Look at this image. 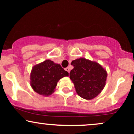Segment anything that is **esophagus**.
I'll use <instances>...</instances> for the list:
<instances>
[{
	"instance_id": "esophagus-1",
	"label": "esophagus",
	"mask_w": 134,
	"mask_h": 134,
	"mask_svg": "<svg viewBox=\"0 0 134 134\" xmlns=\"http://www.w3.org/2000/svg\"><path fill=\"white\" fill-rule=\"evenodd\" d=\"M65 70H66V71L68 72L69 73V72H70V68H69V67H67V68H65Z\"/></svg>"
}]
</instances>
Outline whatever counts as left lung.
<instances>
[{"instance_id":"left-lung-1","label":"left lung","mask_w":134,"mask_h":134,"mask_svg":"<svg viewBox=\"0 0 134 134\" xmlns=\"http://www.w3.org/2000/svg\"><path fill=\"white\" fill-rule=\"evenodd\" d=\"M74 69L70 72V79L80 97L93 99L101 93L105 86L107 72L100 64L84 58L72 60Z\"/></svg>"}]
</instances>
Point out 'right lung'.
I'll list each match as a JSON object with an SVG mask.
<instances>
[{
  "label": "right lung",
  "mask_w": 134,
  "mask_h": 134,
  "mask_svg": "<svg viewBox=\"0 0 134 134\" xmlns=\"http://www.w3.org/2000/svg\"><path fill=\"white\" fill-rule=\"evenodd\" d=\"M65 76H69V73L60 64L47 60L32 68L31 86L39 94L48 96L55 91L58 81Z\"/></svg>",
  "instance_id": "1"
}]
</instances>
